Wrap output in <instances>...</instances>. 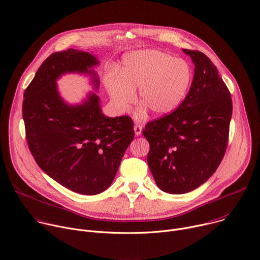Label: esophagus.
<instances>
[{
  "instance_id": "1",
  "label": "esophagus",
  "mask_w": 260,
  "mask_h": 260,
  "mask_svg": "<svg viewBox=\"0 0 260 260\" xmlns=\"http://www.w3.org/2000/svg\"><path fill=\"white\" fill-rule=\"evenodd\" d=\"M134 129H135V134H136V136H141V134H142V129H143V126H142V125H140V124H136V125L134 126Z\"/></svg>"
}]
</instances>
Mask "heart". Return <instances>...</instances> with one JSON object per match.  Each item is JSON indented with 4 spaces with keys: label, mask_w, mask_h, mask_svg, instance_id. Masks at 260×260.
Masks as SVG:
<instances>
[{
    "label": "heart",
    "mask_w": 260,
    "mask_h": 260,
    "mask_svg": "<svg viewBox=\"0 0 260 260\" xmlns=\"http://www.w3.org/2000/svg\"><path fill=\"white\" fill-rule=\"evenodd\" d=\"M191 81L188 62L159 50H140L124 55L119 78H108L107 87L119 111L129 108L139 88L136 117L143 119L147 109L157 116L173 112L186 98Z\"/></svg>",
    "instance_id": "obj_1"
}]
</instances>
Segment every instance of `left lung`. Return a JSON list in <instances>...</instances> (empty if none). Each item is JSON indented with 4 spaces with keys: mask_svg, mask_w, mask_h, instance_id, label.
<instances>
[{
    "mask_svg": "<svg viewBox=\"0 0 260 260\" xmlns=\"http://www.w3.org/2000/svg\"><path fill=\"white\" fill-rule=\"evenodd\" d=\"M194 63L189 91L172 113L148 122L147 162L157 186L181 194L204 184L224 156L233 101L211 59L201 51L183 49Z\"/></svg>",
    "mask_w": 260,
    "mask_h": 260,
    "instance_id": "8db88e82",
    "label": "left lung"
}]
</instances>
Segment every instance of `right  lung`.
Instances as JSON below:
<instances>
[{
    "label": "right lung",
    "instance_id": "obj_1",
    "mask_svg": "<svg viewBox=\"0 0 260 260\" xmlns=\"http://www.w3.org/2000/svg\"><path fill=\"white\" fill-rule=\"evenodd\" d=\"M92 54L70 48L47 57L23 94L22 117L29 151L38 166L63 187L85 196L106 190L134 140L131 117H107L100 98L90 92L80 105L67 104L56 80L67 73L99 78Z\"/></svg>",
    "mask_w": 260,
    "mask_h": 260
}]
</instances>
